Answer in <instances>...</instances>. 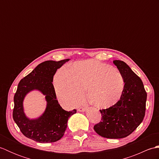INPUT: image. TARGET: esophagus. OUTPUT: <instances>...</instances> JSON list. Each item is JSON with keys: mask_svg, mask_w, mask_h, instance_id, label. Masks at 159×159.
I'll list each match as a JSON object with an SVG mask.
<instances>
[{"mask_svg": "<svg viewBox=\"0 0 159 159\" xmlns=\"http://www.w3.org/2000/svg\"><path fill=\"white\" fill-rule=\"evenodd\" d=\"M87 107H79V109H78V111H80V112H85V111L87 110Z\"/></svg>", "mask_w": 159, "mask_h": 159, "instance_id": "esophagus-1", "label": "esophagus"}]
</instances>
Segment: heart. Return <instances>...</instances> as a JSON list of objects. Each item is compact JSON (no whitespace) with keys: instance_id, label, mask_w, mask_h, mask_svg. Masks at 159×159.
Returning <instances> with one entry per match:
<instances>
[{"instance_id":"b5f03b06","label":"heart","mask_w":159,"mask_h":159,"mask_svg":"<svg viewBox=\"0 0 159 159\" xmlns=\"http://www.w3.org/2000/svg\"><path fill=\"white\" fill-rule=\"evenodd\" d=\"M54 85L57 97L67 106H75L87 93L100 108H109L121 98L124 79L117 68L96 60H85L57 71Z\"/></svg>"}]
</instances>
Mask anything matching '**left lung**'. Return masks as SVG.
<instances>
[{
  "label": "left lung",
  "mask_w": 159,
  "mask_h": 159,
  "mask_svg": "<svg viewBox=\"0 0 159 159\" xmlns=\"http://www.w3.org/2000/svg\"><path fill=\"white\" fill-rule=\"evenodd\" d=\"M113 63L124 76V92L116 104L100 110L102 117L93 129L101 137L121 139L130 134L142 122L147 93L142 80L126 63L114 60Z\"/></svg>",
  "instance_id": "1"
}]
</instances>
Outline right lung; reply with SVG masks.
<instances>
[{"label": "right lung", "mask_w": 159, "mask_h": 159, "mask_svg": "<svg viewBox=\"0 0 159 159\" xmlns=\"http://www.w3.org/2000/svg\"><path fill=\"white\" fill-rule=\"evenodd\" d=\"M70 59L55 61H46L39 64L32 72L20 80L13 98V118L25 137L39 143H52L61 139L67 128L69 117L76 113L74 109H62L57 100L52 81L57 69ZM33 90L45 96L46 110L36 119H29L23 112V101L25 95Z\"/></svg>", "instance_id": "right-lung-1"}]
</instances>
